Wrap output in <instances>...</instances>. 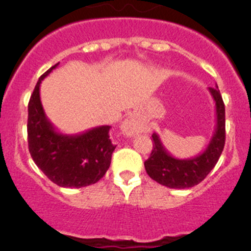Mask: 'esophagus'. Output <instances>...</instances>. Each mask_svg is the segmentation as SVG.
Returning <instances> with one entry per match:
<instances>
[{"instance_id":"1","label":"esophagus","mask_w":251,"mask_h":251,"mask_svg":"<svg viewBox=\"0 0 251 251\" xmlns=\"http://www.w3.org/2000/svg\"><path fill=\"white\" fill-rule=\"evenodd\" d=\"M121 130H123V132L127 137H131V136H133L137 132V126H136L135 121L132 119H126L123 123V125H121Z\"/></svg>"}]
</instances>
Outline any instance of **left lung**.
Returning <instances> with one entry per match:
<instances>
[{"instance_id": "1", "label": "left lung", "mask_w": 251, "mask_h": 251, "mask_svg": "<svg viewBox=\"0 0 251 251\" xmlns=\"http://www.w3.org/2000/svg\"><path fill=\"white\" fill-rule=\"evenodd\" d=\"M209 92L216 105V128L203 153L191 159H177L166 151L159 135H151L153 151L144 161V168L149 177L158 183L169 188H191L201 183L219 161L226 140L225 104L217 88L210 87Z\"/></svg>"}]
</instances>
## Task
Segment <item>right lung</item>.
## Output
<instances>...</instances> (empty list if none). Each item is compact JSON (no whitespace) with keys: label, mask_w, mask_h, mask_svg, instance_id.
I'll return each instance as SVG.
<instances>
[{"label":"right lung","mask_w":251,"mask_h":251,"mask_svg":"<svg viewBox=\"0 0 251 251\" xmlns=\"http://www.w3.org/2000/svg\"><path fill=\"white\" fill-rule=\"evenodd\" d=\"M58 64L41 75L30 97L27 144L32 160L53 183L64 188H81L104 176L116 146L111 143L108 125L78 135H63L48 120L40 100V85Z\"/></svg>","instance_id":"obj_1"}]
</instances>
